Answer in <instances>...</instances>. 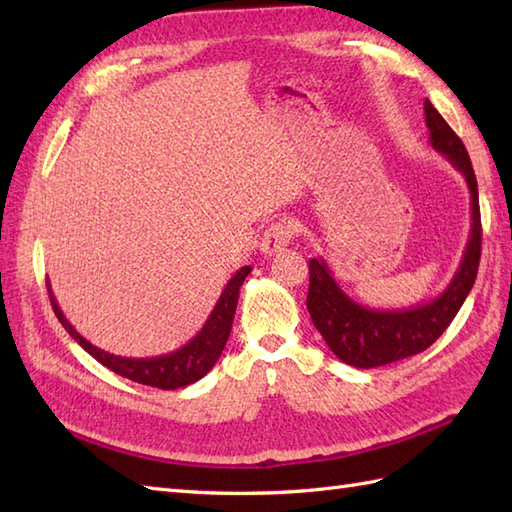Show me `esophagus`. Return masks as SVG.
Wrapping results in <instances>:
<instances>
[{"label": "esophagus", "mask_w": 512, "mask_h": 512, "mask_svg": "<svg viewBox=\"0 0 512 512\" xmlns=\"http://www.w3.org/2000/svg\"><path fill=\"white\" fill-rule=\"evenodd\" d=\"M295 233H297L295 222L279 220V222L270 224L266 228L264 235H262V244H259V248H262V253L273 255V253H277V250L286 248L292 242V237H295Z\"/></svg>", "instance_id": "1"}]
</instances>
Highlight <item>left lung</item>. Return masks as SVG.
<instances>
[{"instance_id": "1", "label": "left lung", "mask_w": 512, "mask_h": 512, "mask_svg": "<svg viewBox=\"0 0 512 512\" xmlns=\"http://www.w3.org/2000/svg\"><path fill=\"white\" fill-rule=\"evenodd\" d=\"M424 121L429 127L431 147L440 151L462 173L471 193L469 242H466L458 273L453 275L442 295L409 310L365 308L345 295L323 257L310 259L306 306L314 328L321 332L325 343L343 363L361 369L402 361V358L420 354L431 343H436L462 308L464 299L469 297L477 268H480V195H477V180L469 151L429 99L424 101Z\"/></svg>"}]
</instances>
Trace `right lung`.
<instances>
[{"mask_svg":"<svg viewBox=\"0 0 512 512\" xmlns=\"http://www.w3.org/2000/svg\"><path fill=\"white\" fill-rule=\"evenodd\" d=\"M250 270L253 268L242 266L231 279H228V284L222 290L220 299H217L215 308L211 310L209 319H206L202 330L195 334L187 345H182L180 350H173L169 354L151 356V358L116 356L101 350V347L92 345L88 339H83V336L72 328V323L68 319H65L57 299L52 295L50 281H48V295H50L52 310L57 314V319L61 321L63 328L68 330L72 339L79 343L90 356H94L101 365L112 369L114 374L134 380V383H140V385H149L158 389H180L206 376V372H211V367L217 363V358H220L224 345L228 341V334H231V328H233L239 286L244 284V279L248 277Z\"/></svg>","mask_w":512,"mask_h":512,"instance_id":"obj_1","label":"right lung"}]
</instances>
